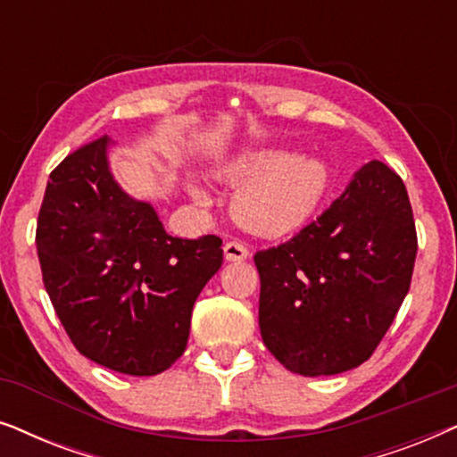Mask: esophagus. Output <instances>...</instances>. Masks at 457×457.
Returning a JSON list of instances; mask_svg holds the SVG:
<instances>
[{"instance_id":"esophagus-1","label":"esophagus","mask_w":457,"mask_h":457,"mask_svg":"<svg viewBox=\"0 0 457 457\" xmlns=\"http://www.w3.org/2000/svg\"><path fill=\"white\" fill-rule=\"evenodd\" d=\"M249 255V249L241 241H227L224 243V258L228 262H241Z\"/></svg>"}]
</instances>
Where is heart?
<instances>
[{
	"mask_svg": "<svg viewBox=\"0 0 457 457\" xmlns=\"http://www.w3.org/2000/svg\"><path fill=\"white\" fill-rule=\"evenodd\" d=\"M233 183L247 180L230 199V214L241 227L264 237H283L302 228L327 202L333 172L320 158H297L283 149L249 154L224 170ZM204 202L205 191L193 187Z\"/></svg>",
	"mask_w": 457,
	"mask_h": 457,
	"instance_id": "obj_1",
	"label": "heart"
}]
</instances>
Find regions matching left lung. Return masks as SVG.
Instances as JSON below:
<instances>
[{
  "label": "left lung",
  "mask_w": 457,
  "mask_h": 457,
  "mask_svg": "<svg viewBox=\"0 0 457 457\" xmlns=\"http://www.w3.org/2000/svg\"><path fill=\"white\" fill-rule=\"evenodd\" d=\"M416 252L402 177L368 162L316 220L253 255L268 352L303 377L360 366L408 295Z\"/></svg>",
  "instance_id": "1"
}]
</instances>
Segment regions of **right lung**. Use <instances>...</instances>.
Instances as JSON below:
<instances>
[{"instance_id":"right-lung-1","label":"right lung","mask_w":457,"mask_h":457,"mask_svg":"<svg viewBox=\"0 0 457 457\" xmlns=\"http://www.w3.org/2000/svg\"><path fill=\"white\" fill-rule=\"evenodd\" d=\"M108 137L49 174L37 218L43 285L72 345L130 377H154L187 347L193 303L222 266V239L168 235L112 177Z\"/></svg>"}]
</instances>
